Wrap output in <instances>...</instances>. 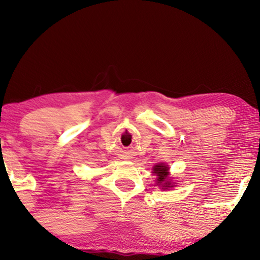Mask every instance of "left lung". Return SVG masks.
<instances>
[{
	"label": "left lung",
	"instance_id": "1",
	"mask_svg": "<svg viewBox=\"0 0 260 260\" xmlns=\"http://www.w3.org/2000/svg\"><path fill=\"white\" fill-rule=\"evenodd\" d=\"M152 169H154V172L152 173L156 174V176H157V184H161L163 187L162 189H168L169 187H173V184L170 183L169 181L168 167L163 165V163H159V165H156Z\"/></svg>",
	"mask_w": 260,
	"mask_h": 260
}]
</instances>
